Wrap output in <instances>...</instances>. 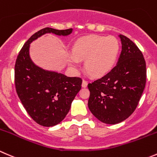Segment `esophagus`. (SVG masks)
I'll return each mask as SVG.
<instances>
[{
	"label": "esophagus",
	"instance_id": "obj_1",
	"mask_svg": "<svg viewBox=\"0 0 157 157\" xmlns=\"http://www.w3.org/2000/svg\"><path fill=\"white\" fill-rule=\"evenodd\" d=\"M87 81H86V80H83V82H82V86H83V87H86V86H87Z\"/></svg>",
	"mask_w": 157,
	"mask_h": 157
}]
</instances>
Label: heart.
<instances>
[{"instance_id": "1", "label": "heart", "mask_w": 157, "mask_h": 157, "mask_svg": "<svg viewBox=\"0 0 157 157\" xmlns=\"http://www.w3.org/2000/svg\"><path fill=\"white\" fill-rule=\"evenodd\" d=\"M73 52L69 57L71 66L77 67L79 60H86V71L95 77H100L113 67L119 53V43L113 36L90 35L76 42Z\"/></svg>"}]
</instances>
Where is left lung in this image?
Masks as SVG:
<instances>
[{
    "label": "left lung",
    "mask_w": 157,
    "mask_h": 157,
    "mask_svg": "<svg viewBox=\"0 0 157 157\" xmlns=\"http://www.w3.org/2000/svg\"><path fill=\"white\" fill-rule=\"evenodd\" d=\"M122 51L117 65L88 84V107L101 122L117 124L127 119L139 103L146 85V61L128 37L119 35Z\"/></svg>",
    "instance_id": "obj_1"
}]
</instances>
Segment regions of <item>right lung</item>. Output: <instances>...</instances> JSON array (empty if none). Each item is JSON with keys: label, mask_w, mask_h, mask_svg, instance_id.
<instances>
[{"label": "right lung", "mask_w": 157, "mask_h": 157, "mask_svg": "<svg viewBox=\"0 0 157 157\" xmlns=\"http://www.w3.org/2000/svg\"><path fill=\"white\" fill-rule=\"evenodd\" d=\"M72 30V28L41 29L29 38L17 57L14 67L17 94L27 113L43 127H53L64 119L81 89L82 79L67 77L35 65L29 54L30 44L45 33L67 36Z\"/></svg>", "instance_id": "obj_1"}]
</instances>
